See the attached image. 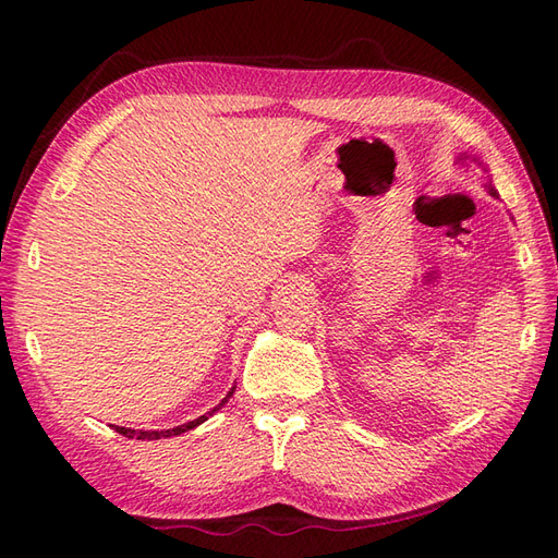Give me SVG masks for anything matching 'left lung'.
Here are the masks:
<instances>
[{
    "mask_svg": "<svg viewBox=\"0 0 558 558\" xmlns=\"http://www.w3.org/2000/svg\"><path fill=\"white\" fill-rule=\"evenodd\" d=\"M465 158H468V156H463V160H465ZM492 195H496V191H494V189H492Z\"/></svg>",
    "mask_w": 558,
    "mask_h": 558,
    "instance_id": "obj_1",
    "label": "left lung"
}]
</instances>
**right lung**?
Here are the masks:
<instances>
[{"label":"right lung","mask_w":558,"mask_h":558,"mask_svg":"<svg viewBox=\"0 0 558 558\" xmlns=\"http://www.w3.org/2000/svg\"><path fill=\"white\" fill-rule=\"evenodd\" d=\"M232 393H234V388H232V391L221 400V404H216V408H214V410H209L205 416H199V418H195V421H189V424L177 426V428H170V430H132V428H121V426H113V428H116V433H121V435H125V437H137V440H160V437L181 435V433H185V430H191V428L199 426L202 421H207L216 410H221V408H223V402H228V398H230Z\"/></svg>","instance_id":"obj_1"}]
</instances>
